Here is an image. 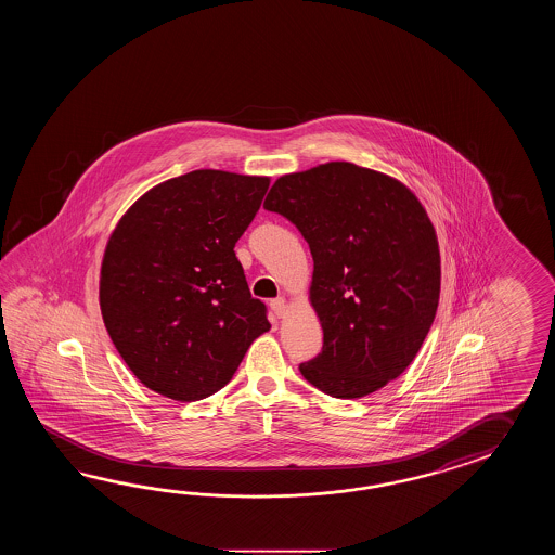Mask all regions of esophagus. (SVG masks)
I'll return each mask as SVG.
<instances>
[{"label": "esophagus", "mask_w": 555, "mask_h": 555, "mask_svg": "<svg viewBox=\"0 0 555 555\" xmlns=\"http://www.w3.org/2000/svg\"><path fill=\"white\" fill-rule=\"evenodd\" d=\"M273 309V313L278 315V318H282L283 313H285V299L283 297H278V299H272V304H270Z\"/></svg>", "instance_id": "esophagus-1"}]
</instances>
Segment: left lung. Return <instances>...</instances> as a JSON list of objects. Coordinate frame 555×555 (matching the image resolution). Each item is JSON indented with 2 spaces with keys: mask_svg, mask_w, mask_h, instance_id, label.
Returning <instances> with one entry per match:
<instances>
[{
  "mask_svg": "<svg viewBox=\"0 0 555 555\" xmlns=\"http://www.w3.org/2000/svg\"><path fill=\"white\" fill-rule=\"evenodd\" d=\"M263 208L313 256L321 353L299 365L315 389L361 399L413 363L437 315L440 251L423 204L397 178L327 163L278 178Z\"/></svg>",
  "mask_w": 555,
  "mask_h": 555,
  "instance_id": "obj_1",
  "label": "left lung"
}]
</instances>
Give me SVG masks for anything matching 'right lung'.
<instances>
[{
    "instance_id": "obj_1",
    "label": "right lung",
    "mask_w": 555,
    "mask_h": 555,
    "mask_svg": "<svg viewBox=\"0 0 555 555\" xmlns=\"http://www.w3.org/2000/svg\"><path fill=\"white\" fill-rule=\"evenodd\" d=\"M268 177L192 170L142 194L106 242L99 301L106 331L144 387L192 402L225 387L270 331L237 261Z\"/></svg>"
}]
</instances>
